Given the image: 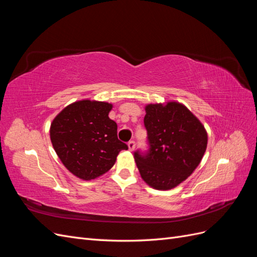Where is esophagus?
Returning a JSON list of instances; mask_svg holds the SVG:
<instances>
[{
    "label": "esophagus",
    "mask_w": 257,
    "mask_h": 257,
    "mask_svg": "<svg viewBox=\"0 0 257 257\" xmlns=\"http://www.w3.org/2000/svg\"><path fill=\"white\" fill-rule=\"evenodd\" d=\"M127 146H128V150H130V151H133V150L135 149V146H136V144H135V142H134V141H131V142H128Z\"/></svg>",
    "instance_id": "34e87169"
}]
</instances>
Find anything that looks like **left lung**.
I'll list each match as a JSON object with an SVG mask.
<instances>
[{
    "label": "left lung",
    "instance_id": "8db88e82",
    "mask_svg": "<svg viewBox=\"0 0 257 257\" xmlns=\"http://www.w3.org/2000/svg\"><path fill=\"white\" fill-rule=\"evenodd\" d=\"M144 119L149 149L134 158L144 181L155 190H170L199 165L207 149V132L184 105L149 104Z\"/></svg>",
    "mask_w": 257,
    "mask_h": 257
}]
</instances>
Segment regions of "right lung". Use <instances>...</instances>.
Wrapping results in <instances>:
<instances>
[{
    "mask_svg": "<svg viewBox=\"0 0 257 257\" xmlns=\"http://www.w3.org/2000/svg\"><path fill=\"white\" fill-rule=\"evenodd\" d=\"M112 105L82 99L66 106L50 126L54 151L63 165L82 180H92L109 170L121 150L128 149L109 119Z\"/></svg>",
    "mask_w": 257,
    "mask_h": 257,
    "instance_id": "1",
    "label": "right lung"
}]
</instances>
